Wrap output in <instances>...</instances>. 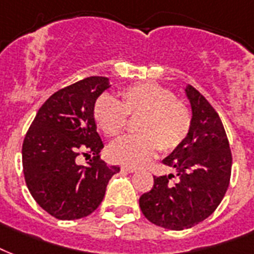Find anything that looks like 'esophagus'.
<instances>
[{"label": "esophagus", "instance_id": "esophagus-1", "mask_svg": "<svg viewBox=\"0 0 254 254\" xmlns=\"http://www.w3.org/2000/svg\"><path fill=\"white\" fill-rule=\"evenodd\" d=\"M122 171H125V172H129V174H132V172H136V168L135 167H128V166H122Z\"/></svg>", "mask_w": 254, "mask_h": 254}]
</instances>
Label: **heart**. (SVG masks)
<instances>
[{
  "instance_id": "heart-1",
  "label": "heart",
  "mask_w": 254,
  "mask_h": 254,
  "mask_svg": "<svg viewBox=\"0 0 254 254\" xmlns=\"http://www.w3.org/2000/svg\"><path fill=\"white\" fill-rule=\"evenodd\" d=\"M118 102L100 95L92 107V117L102 132L119 137L128 121L136 119V135L115 141L109 149L114 162L126 166H144L159 149L168 154L184 143L192 128L190 107L176 99L175 92L158 83H137L123 88Z\"/></svg>"
}]
</instances>
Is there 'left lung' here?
<instances>
[{
    "mask_svg": "<svg viewBox=\"0 0 254 254\" xmlns=\"http://www.w3.org/2000/svg\"><path fill=\"white\" fill-rule=\"evenodd\" d=\"M192 128L184 143L163 163L178 171L154 176V187L139 198L145 219L155 225L183 231L211 216L227 192L232 152L219 114L192 86L187 87Z\"/></svg>",
    "mask_w": 254,
    "mask_h": 254,
    "instance_id": "1",
    "label": "left lung"
}]
</instances>
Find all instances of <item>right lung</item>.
Wrapping results in <instances>:
<instances>
[{
  "label": "right lung",
  "instance_id": "right-lung-1",
  "mask_svg": "<svg viewBox=\"0 0 254 254\" xmlns=\"http://www.w3.org/2000/svg\"><path fill=\"white\" fill-rule=\"evenodd\" d=\"M109 78L88 76L54 92L41 106L23 139L25 182L39 207L60 220L91 215L105 197L118 166L99 159L103 141L92 107ZM79 156H92L80 166Z\"/></svg>",
  "mask_w": 254,
  "mask_h": 254
}]
</instances>
